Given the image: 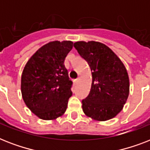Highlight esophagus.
<instances>
[{
  "mask_svg": "<svg viewBox=\"0 0 150 150\" xmlns=\"http://www.w3.org/2000/svg\"><path fill=\"white\" fill-rule=\"evenodd\" d=\"M79 80H80V79H79V78L76 79V80H74V83H78V81H79Z\"/></svg>",
  "mask_w": 150,
  "mask_h": 150,
  "instance_id": "1",
  "label": "esophagus"
}]
</instances>
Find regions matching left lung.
I'll return each instance as SVG.
<instances>
[{
  "mask_svg": "<svg viewBox=\"0 0 150 150\" xmlns=\"http://www.w3.org/2000/svg\"><path fill=\"white\" fill-rule=\"evenodd\" d=\"M74 45L91 70V91L82 100L83 113L99 122L115 118L122 110L129 94L126 68L118 56L103 43L79 41Z\"/></svg>",
  "mask_w": 150,
  "mask_h": 150,
  "instance_id": "1",
  "label": "left lung"
}]
</instances>
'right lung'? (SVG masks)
<instances>
[{
  "label": "right lung",
  "mask_w": 150,
  "mask_h": 150,
  "mask_svg": "<svg viewBox=\"0 0 150 150\" xmlns=\"http://www.w3.org/2000/svg\"><path fill=\"white\" fill-rule=\"evenodd\" d=\"M71 41H52L39 48L28 60L21 80L24 102L43 120H55L65 113L72 81L64 61L73 49Z\"/></svg>",
  "instance_id": "obj_1"
}]
</instances>
